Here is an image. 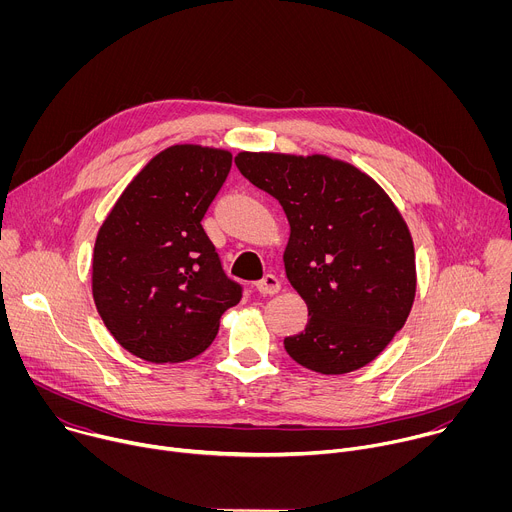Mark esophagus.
I'll list each match as a JSON object with an SVG mask.
<instances>
[{
	"instance_id": "obj_1",
	"label": "esophagus",
	"mask_w": 512,
	"mask_h": 512,
	"mask_svg": "<svg viewBox=\"0 0 512 512\" xmlns=\"http://www.w3.org/2000/svg\"><path fill=\"white\" fill-rule=\"evenodd\" d=\"M279 287H281V281H279L275 275H271V273H267L263 279H259V281L255 283V289L259 291V294H263V296H273V294H277Z\"/></svg>"
}]
</instances>
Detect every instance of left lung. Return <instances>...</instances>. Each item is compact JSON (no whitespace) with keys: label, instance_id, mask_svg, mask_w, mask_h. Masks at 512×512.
<instances>
[{"label":"left lung","instance_id":"8db88e82","mask_svg":"<svg viewBox=\"0 0 512 512\" xmlns=\"http://www.w3.org/2000/svg\"><path fill=\"white\" fill-rule=\"evenodd\" d=\"M239 172L279 200L289 221V283L308 306L306 330L283 346L322 375L375 360L403 328L415 300L411 233L387 192L328 156L241 152Z\"/></svg>","mask_w":512,"mask_h":512}]
</instances>
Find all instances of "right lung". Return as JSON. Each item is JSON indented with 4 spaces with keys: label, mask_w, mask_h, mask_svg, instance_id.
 <instances>
[{
    "label": "right lung",
    "mask_w": 512,
    "mask_h": 512,
    "mask_svg": "<svg viewBox=\"0 0 512 512\" xmlns=\"http://www.w3.org/2000/svg\"><path fill=\"white\" fill-rule=\"evenodd\" d=\"M227 150L172 145L123 190L99 229L93 298L113 338L148 362L204 352L243 287L229 279L202 218L231 172Z\"/></svg>",
    "instance_id": "1"
}]
</instances>
